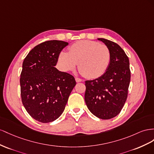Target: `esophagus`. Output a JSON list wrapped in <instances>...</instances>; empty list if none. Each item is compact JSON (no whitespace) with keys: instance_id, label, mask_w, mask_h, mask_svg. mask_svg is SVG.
Returning <instances> with one entry per match:
<instances>
[{"instance_id":"34e87169","label":"esophagus","mask_w":154,"mask_h":154,"mask_svg":"<svg viewBox=\"0 0 154 154\" xmlns=\"http://www.w3.org/2000/svg\"><path fill=\"white\" fill-rule=\"evenodd\" d=\"M75 81H76L77 82H79L82 81V79L80 78H79V77H75Z\"/></svg>"}]
</instances>
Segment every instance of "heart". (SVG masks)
I'll return each mask as SVG.
<instances>
[{
    "mask_svg": "<svg viewBox=\"0 0 154 154\" xmlns=\"http://www.w3.org/2000/svg\"><path fill=\"white\" fill-rule=\"evenodd\" d=\"M111 61V52L103 44L94 41H81L69 47V53L61 51L58 57L60 68L68 72L78 64L80 73L88 79H96L106 72Z\"/></svg>",
    "mask_w": 154,
    "mask_h": 154,
    "instance_id": "1",
    "label": "heart"
}]
</instances>
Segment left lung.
Listing matches in <instances>:
<instances>
[{"label":"left lung","mask_w":154,"mask_h":154,"mask_svg":"<svg viewBox=\"0 0 154 154\" xmlns=\"http://www.w3.org/2000/svg\"><path fill=\"white\" fill-rule=\"evenodd\" d=\"M111 52V61L102 76L86 81L85 100L89 110L102 119L117 116L126 102L130 82V63L125 51L117 43L99 38Z\"/></svg>","instance_id":"left-lung-1"}]
</instances>
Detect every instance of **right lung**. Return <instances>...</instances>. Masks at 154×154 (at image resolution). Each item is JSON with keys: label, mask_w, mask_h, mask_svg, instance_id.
<instances>
[{"label": "right lung", "mask_w": 154, "mask_h": 154, "mask_svg": "<svg viewBox=\"0 0 154 154\" xmlns=\"http://www.w3.org/2000/svg\"><path fill=\"white\" fill-rule=\"evenodd\" d=\"M68 43L48 41L34 47L26 57L20 73L22 102L29 116L47 123L59 118L76 85L71 74L55 68L59 55Z\"/></svg>", "instance_id": "obj_1"}]
</instances>
